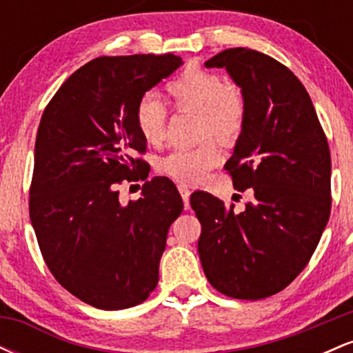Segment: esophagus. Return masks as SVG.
I'll return each instance as SVG.
<instances>
[{
    "instance_id": "34e87169",
    "label": "esophagus",
    "mask_w": 353,
    "mask_h": 353,
    "mask_svg": "<svg viewBox=\"0 0 353 353\" xmlns=\"http://www.w3.org/2000/svg\"><path fill=\"white\" fill-rule=\"evenodd\" d=\"M177 189H179V192H181V196H182V201H184V208L189 209L190 208V202H189V199H190V190H189V188H188V185L181 184Z\"/></svg>"
}]
</instances>
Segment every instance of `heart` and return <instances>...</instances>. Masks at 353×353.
<instances>
[{
    "label": "heart",
    "mask_w": 353,
    "mask_h": 353,
    "mask_svg": "<svg viewBox=\"0 0 353 353\" xmlns=\"http://www.w3.org/2000/svg\"><path fill=\"white\" fill-rule=\"evenodd\" d=\"M169 98L177 111L199 114V137L214 136L221 141H232L241 134L245 123V96L242 89L225 83L216 72L201 68H189L165 84ZM137 131L149 144L164 139L168 111L154 94H145L136 106ZM221 161V151L214 141H205L196 148L176 149L163 157L161 172L182 184H197Z\"/></svg>",
    "instance_id": "obj_1"
}]
</instances>
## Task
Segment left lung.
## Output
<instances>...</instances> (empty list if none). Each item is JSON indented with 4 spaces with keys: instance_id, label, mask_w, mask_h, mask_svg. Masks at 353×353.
Listing matches in <instances>:
<instances>
[{
    "instance_id": "8db88e82",
    "label": "left lung",
    "mask_w": 353,
    "mask_h": 353,
    "mask_svg": "<svg viewBox=\"0 0 353 353\" xmlns=\"http://www.w3.org/2000/svg\"><path fill=\"white\" fill-rule=\"evenodd\" d=\"M224 68L245 96V123L225 169L249 189L242 212L194 192L202 230L197 250L214 289L259 301L302 272L330 216V151L309 92L270 56L230 48L205 61Z\"/></svg>"
}]
</instances>
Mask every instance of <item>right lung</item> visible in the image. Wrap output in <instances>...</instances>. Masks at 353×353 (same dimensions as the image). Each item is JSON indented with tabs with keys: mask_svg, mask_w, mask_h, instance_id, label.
I'll list each match as a JSON object with an SVG mask.
<instances>
[{
	"mask_svg": "<svg viewBox=\"0 0 353 353\" xmlns=\"http://www.w3.org/2000/svg\"><path fill=\"white\" fill-rule=\"evenodd\" d=\"M182 64L176 54L103 56L64 81L44 109L34 144L30 217L51 274L103 310L144 302L159 281L171 224L184 204L165 177L123 205L117 184L143 179L145 141L134 112ZM148 177V176H145Z\"/></svg>",
	"mask_w": 353,
	"mask_h": 353,
	"instance_id": "add662e5",
	"label": "right lung"
}]
</instances>
